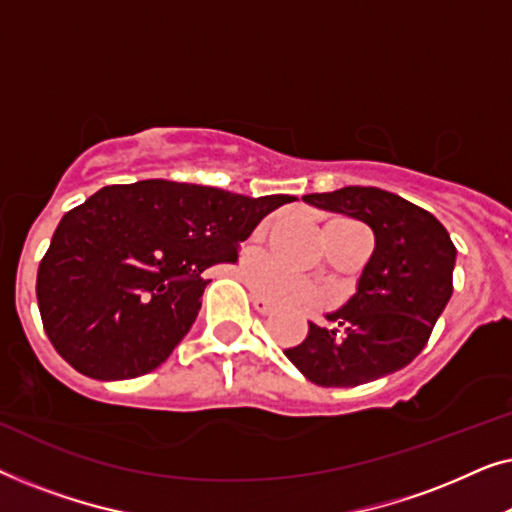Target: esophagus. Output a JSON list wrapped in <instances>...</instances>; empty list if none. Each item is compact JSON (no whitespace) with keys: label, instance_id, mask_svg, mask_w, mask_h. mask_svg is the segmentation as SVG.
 Segmentation results:
<instances>
[{"label":"esophagus","instance_id":"obj_1","mask_svg":"<svg viewBox=\"0 0 512 512\" xmlns=\"http://www.w3.org/2000/svg\"><path fill=\"white\" fill-rule=\"evenodd\" d=\"M251 303H254L256 312H261V314H272V312H275V305H272L270 300L256 296V293H254V296H251Z\"/></svg>","mask_w":512,"mask_h":512}]
</instances>
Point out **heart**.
Wrapping results in <instances>:
<instances>
[{
	"instance_id": "b5f03b06",
	"label": "heart",
	"mask_w": 512,
	"mask_h": 512,
	"mask_svg": "<svg viewBox=\"0 0 512 512\" xmlns=\"http://www.w3.org/2000/svg\"><path fill=\"white\" fill-rule=\"evenodd\" d=\"M256 289L279 305H312L326 300V293L305 277L272 261H261L254 270Z\"/></svg>"
}]
</instances>
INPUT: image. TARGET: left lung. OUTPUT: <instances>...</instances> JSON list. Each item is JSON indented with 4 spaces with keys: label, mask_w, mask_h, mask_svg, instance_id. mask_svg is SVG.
<instances>
[{
    "label": "left lung",
    "mask_w": 512,
    "mask_h": 512,
    "mask_svg": "<svg viewBox=\"0 0 512 512\" xmlns=\"http://www.w3.org/2000/svg\"><path fill=\"white\" fill-rule=\"evenodd\" d=\"M303 200L366 223L375 249L354 296L326 314L338 326L310 324L307 338L284 354L319 387H359L405 368L450 303L457 263L450 233L431 212L382 188L345 186Z\"/></svg>",
    "instance_id": "1"
}]
</instances>
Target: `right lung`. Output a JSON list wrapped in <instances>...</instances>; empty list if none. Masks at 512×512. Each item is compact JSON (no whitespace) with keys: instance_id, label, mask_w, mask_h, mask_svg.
<instances>
[{"instance_id":"right-lung-1","label":"right lung","mask_w":512,"mask_h":512,"mask_svg":"<svg viewBox=\"0 0 512 512\" xmlns=\"http://www.w3.org/2000/svg\"><path fill=\"white\" fill-rule=\"evenodd\" d=\"M293 200L165 179L100 188L62 216L39 265L48 340L93 380L151 373L191 331L202 272L237 263L240 242Z\"/></svg>"}]
</instances>
